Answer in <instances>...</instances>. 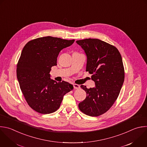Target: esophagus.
I'll list each match as a JSON object with an SVG mask.
<instances>
[{
    "mask_svg": "<svg viewBox=\"0 0 147 147\" xmlns=\"http://www.w3.org/2000/svg\"><path fill=\"white\" fill-rule=\"evenodd\" d=\"M73 86H74V89H79V88H80V86L79 85L76 84H73Z\"/></svg>",
    "mask_w": 147,
    "mask_h": 147,
    "instance_id": "1",
    "label": "esophagus"
}]
</instances>
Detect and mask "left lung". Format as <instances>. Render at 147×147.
<instances>
[{
	"mask_svg": "<svg viewBox=\"0 0 147 147\" xmlns=\"http://www.w3.org/2000/svg\"><path fill=\"white\" fill-rule=\"evenodd\" d=\"M84 50L87 62L86 71L92 74L95 87L81 85L86 93L78 105L85 114L97 117L107 112L118 98L125 79L122 59L118 49L97 38L76 41Z\"/></svg>",
	"mask_w": 147,
	"mask_h": 147,
	"instance_id": "obj_1",
	"label": "left lung"
}]
</instances>
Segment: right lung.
Listing matches in <instances>:
<instances>
[{"mask_svg": "<svg viewBox=\"0 0 147 147\" xmlns=\"http://www.w3.org/2000/svg\"><path fill=\"white\" fill-rule=\"evenodd\" d=\"M74 40L47 36L29 41L24 46L17 66V77L28 105L40 114H51L60 107L63 96L73 85L50 78L51 67L56 66L62 49Z\"/></svg>", "mask_w": 147, "mask_h": 147, "instance_id": "1", "label": "right lung"}]
</instances>
